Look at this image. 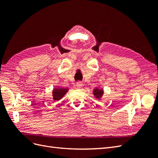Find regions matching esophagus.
<instances>
[{
    "label": "esophagus",
    "instance_id": "obj_1",
    "mask_svg": "<svg viewBox=\"0 0 158 158\" xmlns=\"http://www.w3.org/2000/svg\"><path fill=\"white\" fill-rule=\"evenodd\" d=\"M82 82H80V81H78V82H76V87L78 88H80L82 86Z\"/></svg>",
    "mask_w": 158,
    "mask_h": 158
}]
</instances>
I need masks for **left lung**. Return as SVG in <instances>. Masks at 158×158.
Here are the masks:
<instances>
[{"instance_id": "1", "label": "left lung", "mask_w": 158, "mask_h": 158, "mask_svg": "<svg viewBox=\"0 0 158 158\" xmlns=\"http://www.w3.org/2000/svg\"><path fill=\"white\" fill-rule=\"evenodd\" d=\"M94 94L95 95V98H99L100 97H102V95H103V90L102 89H95V90L94 91Z\"/></svg>"}]
</instances>
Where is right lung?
Wrapping results in <instances>:
<instances>
[{
  "instance_id": "1",
  "label": "right lung",
  "mask_w": 158,
  "mask_h": 158,
  "mask_svg": "<svg viewBox=\"0 0 158 158\" xmlns=\"http://www.w3.org/2000/svg\"><path fill=\"white\" fill-rule=\"evenodd\" d=\"M68 89L65 88H57L55 89L52 92L54 100H59L63 98L64 94L67 92Z\"/></svg>"
}]
</instances>
